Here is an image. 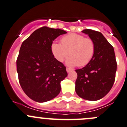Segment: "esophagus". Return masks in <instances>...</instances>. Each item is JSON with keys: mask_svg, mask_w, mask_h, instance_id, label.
Returning a JSON list of instances; mask_svg holds the SVG:
<instances>
[{"mask_svg": "<svg viewBox=\"0 0 127 127\" xmlns=\"http://www.w3.org/2000/svg\"><path fill=\"white\" fill-rule=\"evenodd\" d=\"M72 71H73V69H71V68H69V67H67V68H66V71H67V73H69V72Z\"/></svg>", "mask_w": 127, "mask_h": 127, "instance_id": "obj_1", "label": "esophagus"}]
</instances>
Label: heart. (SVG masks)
<instances>
[{
	"label": "heart",
	"instance_id": "obj_1",
	"mask_svg": "<svg viewBox=\"0 0 127 127\" xmlns=\"http://www.w3.org/2000/svg\"><path fill=\"white\" fill-rule=\"evenodd\" d=\"M61 44H52L51 50L55 58L63 62L68 56L67 64L70 66H84L92 60L95 54V43L91 38L81 34L71 33L63 37Z\"/></svg>",
	"mask_w": 127,
	"mask_h": 127
}]
</instances>
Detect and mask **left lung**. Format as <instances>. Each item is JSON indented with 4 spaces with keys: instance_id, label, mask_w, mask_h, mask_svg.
Returning <instances> with one entry per match:
<instances>
[{
    "instance_id": "8db88e82",
    "label": "left lung",
    "mask_w": 127,
    "mask_h": 127,
    "mask_svg": "<svg viewBox=\"0 0 127 127\" xmlns=\"http://www.w3.org/2000/svg\"><path fill=\"white\" fill-rule=\"evenodd\" d=\"M82 32L93 40L96 51L90 62L76 69L75 90L81 98L96 101L105 96L114 83L117 66L115 54L113 46L101 32L92 29H85Z\"/></svg>"
}]
</instances>
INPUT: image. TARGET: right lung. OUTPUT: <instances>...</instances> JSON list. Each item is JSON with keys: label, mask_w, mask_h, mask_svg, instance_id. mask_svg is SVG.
<instances>
[{"label": "right lung", "mask_w": 127, "mask_h": 127, "mask_svg": "<svg viewBox=\"0 0 127 127\" xmlns=\"http://www.w3.org/2000/svg\"><path fill=\"white\" fill-rule=\"evenodd\" d=\"M65 31L42 27L26 39L20 48L17 71L26 95L37 102L49 101L61 92V81L67 76L66 67L54 57L53 41Z\"/></svg>", "instance_id": "obj_1"}]
</instances>
